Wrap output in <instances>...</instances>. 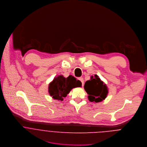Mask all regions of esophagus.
Returning <instances> with one entry per match:
<instances>
[{
  "label": "esophagus",
  "mask_w": 147,
  "mask_h": 147,
  "mask_svg": "<svg viewBox=\"0 0 147 147\" xmlns=\"http://www.w3.org/2000/svg\"><path fill=\"white\" fill-rule=\"evenodd\" d=\"M78 79L81 82V83H82V86H83V84H84V80H83V78H79Z\"/></svg>",
  "instance_id": "1"
}]
</instances>
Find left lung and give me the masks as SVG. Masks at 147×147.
<instances>
[{
	"mask_svg": "<svg viewBox=\"0 0 147 147\" xmlns=\"http://www.w3.org/2000/svg\"><path fill=\"white\" fill-rule=\"evenodd\" d=\"M84 88L89 95L88 98L91 102H98L104 100L108 92L107 86L96 75H95V78L91 76V80L85 83Z\"/></svg>",
	"mask_w": 147,
	"mask_h": 147,
	"instance_id": "left-lung-1",
	"label": "left lung"
}]
</instances>
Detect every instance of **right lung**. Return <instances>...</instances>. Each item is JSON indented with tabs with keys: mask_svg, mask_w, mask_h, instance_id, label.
Masks as SVG:
<instances>
[{
	"mask_svg": "<svg viewBox=\"0 0 147 147\" xmlns=\"http://www.w3.org/2000/svg\"><path fill=\"white\" fill-rule=\"evenodd\" d=\"M79 87H82V83L75 77L69 75L65 78L60 75L55 78L49 84V92L51 96L54 99L62 101L72 88Z\"/></svg>",
	"mask_w": 147,
	"mask_h": 147,
	"instance_id": "1",
	"label": "right lung"
}]
</instances>
